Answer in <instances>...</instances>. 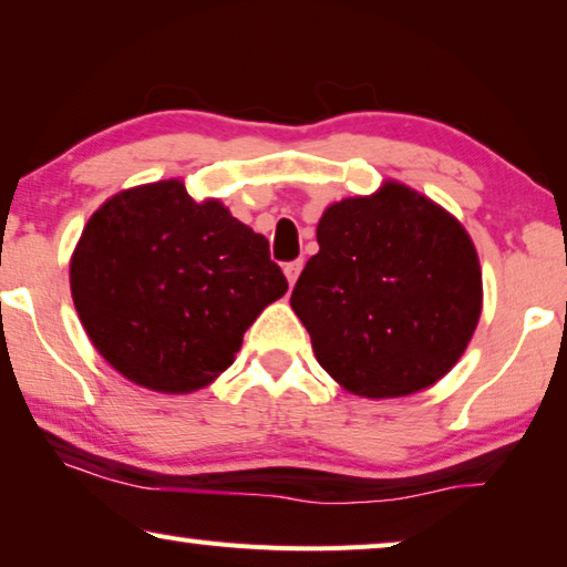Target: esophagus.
I'll use <instances>...</instances> for the list:
<instances>
[{"mask_svg":"<svg viewBox=\"0 0 567 567\" xmlns=\"http://www.w3.org/2000/svg\"><path fill=\"white\" fill-rule=\"evenodd\" d=\"M301 268H303L301 260H291V264H286V266H284V276H286V281H289V286H293V284H296V278H299Z\"/></svg>","mask_w":567,"mask_h":567,"instance_id":"obj_1","label":"esophagus"}]
</instances>
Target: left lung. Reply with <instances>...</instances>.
<instances>
[{
    "label": "left lung",
    "mask_w": 567,
    "mask_h": 567,
    "mask_svg": "<svg viewBox=\"0 0 567 567\" xmlns=\"http://www.w3.org/2000/svg\"><path fill=\"white\" fill-rule=\"evenodd\" d=\"M291 309L317 362L347 393L385 400L431 388L482 317V266L454 215L403 182L332 203Z\"/></svg>",
    "instance_id": "obj_1"
}]
</instances>
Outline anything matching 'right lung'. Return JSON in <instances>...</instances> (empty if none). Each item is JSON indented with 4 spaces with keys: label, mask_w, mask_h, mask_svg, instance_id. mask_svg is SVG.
Masks as SVG:
<instances>
[{
    "label": "right lung",
    "mask_w": 567,
    "mask_h": 567,
    "mask_svg": "<svg viewBox=\"0 0 567 567\" xmlns=\"http://www.w3.org/2000/svg\"><path fill=\"white\" fill-rule=\"evenodd\" d=\"M289 289L268 240L172 177L111 195L71 256L85 334L134 385L187 395L230 368L243 334Z\"/></svg>",
    "instance_id": "add662e5"
}]
</instances>
